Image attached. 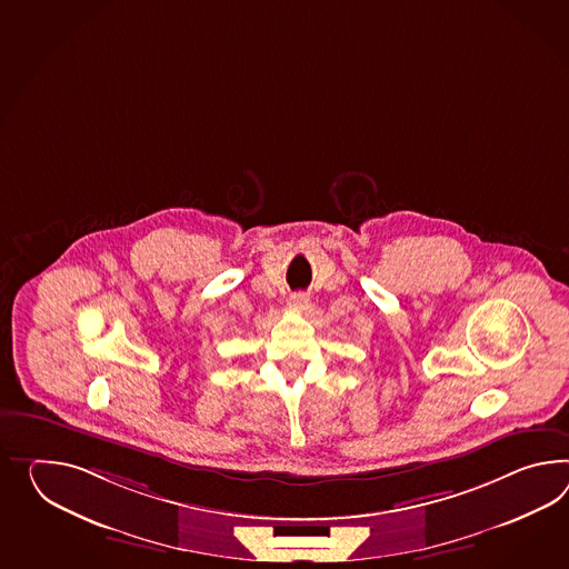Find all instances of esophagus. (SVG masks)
Segmentation results:
<instances>
[{
  "label": "esophagus",
  "instance_id": "esophagus-1",
  "mask_svg": "<svg viewBox=\"0 0 569 569\" xmlns=\"http://www.w3.org/2000/svg\"><path fill=\"white\" fill-rule=\"evenodd\" d=\"M308 305H310V298H308V293H305V291H298V293H293L290 298V308L298 310V312H305Z\"/></svg>",
  "mask_w": 569,
  "mask_h": 569
}]
</instances>
